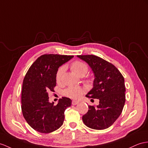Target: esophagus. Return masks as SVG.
Wrapping results in <instances>:
<instances>
[{"label": "esophagus", "mask_w": 148, "mask_h": 148, "mask_svg": "<svg viewBox=\"0 0 148 148\" xmlns=\"http://www.w3.org/2000/svg\"><path fill=\"white\" fill-rule=\"evenodd\" d=\"M78 103H79L78 101H76V100H73V101H72V105L76 106L77 104H78Z\"/></svg>", "instance_id": "obj_1"}]
</instances>
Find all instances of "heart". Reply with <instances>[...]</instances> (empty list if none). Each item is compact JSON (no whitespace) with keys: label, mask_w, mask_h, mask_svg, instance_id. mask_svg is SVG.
I'll return each mask as SVG.
<instances>
[{"label":"heart","mask_w":148,"mask_h":148,"mask_svg":"<svg viewBox=\"0 0 148 148\" xmlns=\"http://www.w3.org/2000/svg\"><path fill=\"white\" fill-rule=\"evenodd\" d=\"M71 69L74 73L78 76H80L82 74H86L88 71V67L86 64L80 61H75L71 64ZM64 71V66L60 67L57 71L56 75V79L57 82H59L62 78V75ZM85 90L78 86H71L65 89L63 92L64 95L70 97L71 99H77L80 98L84 93Z\"/></svg>","instance_id":"heart-1"}]
</instances>
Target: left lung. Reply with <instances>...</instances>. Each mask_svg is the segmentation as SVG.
<instances>
[{"instance_id": "obj_1", "label": "left lung", "mask_w": 148, "mask_h": 148, "mask_svg": "<svg viewBox=\"0 0 148 148\" xmlns=\"http://www.w3.org/2000/svg\"><path fill=\"white\" fill-rule=\"evenodd\" d=\"M90 67L94 75L93 88L86 97L97 99V107L88 106L82 117L87 127L97 130L109 127L120 116L125 101L124 78L114 64L95 55H78Z\"/></svg>"}]
</instances>
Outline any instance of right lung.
I'll return each mask as SVG.
<instances>
[{
    "label": "right lung",
    "instance_id": "right-lung-1",
    "mask_svg": "<svg viewBox=\"0 0 148 148\" xmlns=\"http://www.w3.org/2000/svg\"><path fill=\"white\" fill-rule=\"evenodd\" d=\"M73 56L49 54L35 61L23 80L21 93V109L28 124L35 131L49 133L63 124L64 111L71 105V100L62 97L56 106L49 102L48 92L54 91L56 75L60 66Z\"/></svg>",
    "mask_w": 148,
    "mask_h": 148
}]
</instances>
